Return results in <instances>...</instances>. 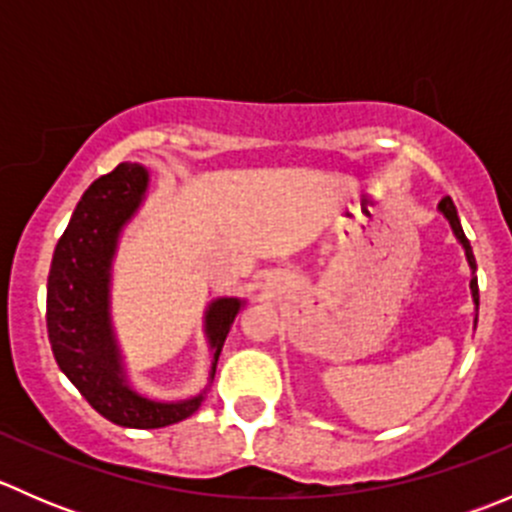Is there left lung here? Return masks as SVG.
<instances>
[{
	"instance_id": "left-lung-1",
	"label": "left lung",
	"mask_w": 512,
	"mask_h": 512,
	"mask_svg": "<svg viewBox=\"0 0 512 512\" xmlns=\"http://www.w3.org/2000/svg\"><path fill=\"white\" fill-rule=\"evenodd\" d=\"M438 213H441L443 218L448 220V225H451L453 235H456V240L461 242L463 252H466L468 267H471V297H473V304H476V319H473V324H476L478 322V277H476V257H473L471 242H468L466 232H463L461 220H458V210H456V205H453L451 198H443L441 203H438Z\"/></svg>"
}]
</instances>
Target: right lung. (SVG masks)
Returning <instances> with one entry per match:
<instances>
[{
  "instance_id": "obj_1",
  "label": "right lung",
  "mask_w": 512,
  "mask_h": 512,
  "mask_svg": "<svg viewBox=\"0 0 512 512\" xmlns=\"http://www.w3.org/2000/svg\"><path fill=\"white\" fill-rule=\"evenodd\" d=\"M151 173L141 163H121L94 180L64 235L56 242L46 282V329L51 352L66 379L108 421L126 428H163L193 416L203 404L242 297H215L205 307L203 332L210 379L200 394L158 401L133 389L111 317V275L118 242L146 200Z\"/></svg>"
}]
</instances>
